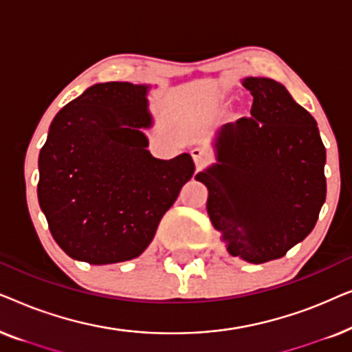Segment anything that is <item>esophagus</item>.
<instances>
[{
    "label": "esophagus",
    "instance_id": "34e87169",
    "mask_svg": "<svg viewBox=\"0 0 352 352\" xmlns=\"http://www.w3.org/2000/svg\"><path fill=\"white\" fill-rule=\"evenodd\" d=\"M190 155H192V158H194L195 166H201L208 162V153H206L205 151H201V148H199V147L192 148Z\"/></svg>",
    "mask_w": 352,
    "mask_h": 352
}]
</instances>
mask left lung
Returning a JSON list of instances; mask_svg holds the SVG:
<instances>
[{"label":"left lung","instance_id":"obj_1","mask_svg":"<svg viewBox=\"0 0 352 352\" xmlns=\"http://www.w3.org/2000/svg\"><path fill=\"white\" fill-rule=\"evenodd\" d=\"M250 117L216 131V162L195 176L230 256L261 264L282 258L314 229L325 204V147L312 115L285 86L247 76Z\"/></svg>","mask_w":352,"mask_h":352}]
</instances>
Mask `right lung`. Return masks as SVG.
I'll return each instance as SVG.
<instances>
[{
  "label": "right lung",
  "mask_w": 352,
  "mask_h": 352,
  "mask_svg": "<svg viewBox=\"0 0 352 352\" xmlns=\"http://www.w3.org/2000/svg\"><path fill=\"white\" fill-rule=\"evenodd\" d=\"M151 88L93 85L52 120L38 158V201L70 258L98 266L138 258L194 175L189 153L160 160L147 151Z\"/></svg>",
  "instance_id": "add662e5"
}]
</instances>
